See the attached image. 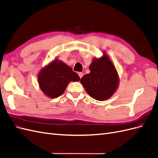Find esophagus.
<instances>
[{"label":"esophagus","mask_w":158,"mask_h":158,"mask_svg":"<svg viewBox=\"0 0 158 158\" xmlns=\"http://www.w3.org/2000/svg\"><path fill=\"white\" fill-rule=\"evenodd\" d=\"M78 76H79V77L81 78L83 76V73L82 72H78Z\"/></svg>","instance_id":"obj_1"}]
</instances>
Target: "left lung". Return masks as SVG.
I'll list each match as a JSON object with an SVG mask.
<instances>
[{"mask_svg":"<svg viewBox=\"0 0 158 158\" xmlns=\"http://www.w3.org/2000/svg\"><path fill=\"white\" fill-rule=\"evenodd\" d=\"M90 72L81 78L80 82L94 99L107 100L116 92L119 78L116 68L107 55L94 58L89 66Z\"/></svg>","mask_w":158,"mask_h":158,"instance_id":"1","label":"left lung"}]
</instances>
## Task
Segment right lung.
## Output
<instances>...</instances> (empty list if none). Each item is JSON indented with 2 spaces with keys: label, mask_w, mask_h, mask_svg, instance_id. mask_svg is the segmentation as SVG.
<instances>
[{
  "label": "right lung",
  "mask_w": 158,
  "mask_h": 158,
  "mask_svg": "<svg viewBox=\"0 0 158 158\" xmlns=\"http://www.w3.org/2000/svg\"><path fill=\"white\" fill-rule=\"evenodd\" d=\"M38 78L41 90L51 98L61 96L70 82H78L80 79L70 66L58 59L42 69Z\"/></svg>",
  "instance_id": "1"
}]
</instances>
